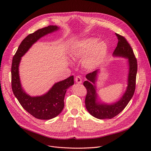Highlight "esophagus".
<instances>
[{"label":"esophagus","instance_id":"obj_1","mask_svg":"<svg viewBox=\"0 0 151 151\" xmlns=\"http://www.w3.org/2000/svg\"><path fill=\"white\" fill-rule=\"evenodd\" d=\"M75 82L76 83H78V84L82 83V79L79 76H77L75 77Z\"/></svg>","mask_w":151,"mask_h":151}]
</instances>
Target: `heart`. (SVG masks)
<instances>
[{
	"mask_svg": "<svg viewBox=\"0 0 151 151\" xmlns=\"http://www.w3.org/2000/svg\"><path fill=\"white\" fill-rule=\"evenodd\" d=\"M97 42L96 38H87L78 42L72 49L71 55L73 58H82L87 53L84 60L86 68L91 70L96 67L105 58L107 53V45L104 42Z\"/></svg>",
	"mask_w": 151,
	"mask_h": 151,
	"instance_id": "b5f03b06",
	"label": "heart"
}]
</instances>
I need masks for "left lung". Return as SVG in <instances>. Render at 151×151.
<instances>
[{"instance_id":"left-lung-1","label":"left lung","mask_w":151,"mask_h":151,"mask_svg":"<svg viewBox=\"0 0 151 151\" xmlns=\"http://www.w3.org/2000/svg\"><path fill=\"white\" fill-rule=\"evenodd\" d=\"M118 43L113 52L114 56L122 57L128 60L129 73L128 86L127 90L117 102L112 104L100 103L97 101V93L95 84L99 70L89 73L86 75L87 81L84 82V86L87 89L85 100L86 107L88 113L93 117L99 119H112L123 110L132 98L135 89L136 75L137 72V62L130 45L126 38L116 33Z\"/></svg>"}]
</instances>
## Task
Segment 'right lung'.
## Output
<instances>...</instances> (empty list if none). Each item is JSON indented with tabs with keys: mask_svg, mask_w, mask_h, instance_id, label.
Returning a JSON list of instances; mask_svg holds the SVG:
<instances>
[{
	"mask_svg": "<svg viewBox=\"0 0 151 151\" xmlns=\"http://www.w3.org/2000/svg\"><path fill=\"white\" fill-rule=\"evenodd\" d=\"M59 29L57 26H48L29 34L19 45L14 55L11 65V86L20 105L34 117L49 120L57 116L64 106V99L67 89L74 84L73 76L55 84L49 91L40 96L31 97L22 88L19 74V66L25 53L41 37Z\"/></svg>",
	"mask_w": 151,
	"mask_h": 151,
	"instance_id": "right-lung-1",
	"label": "right lung"
}]
</instances>
